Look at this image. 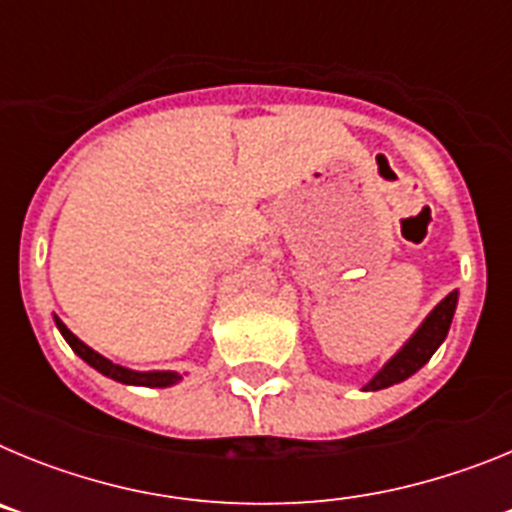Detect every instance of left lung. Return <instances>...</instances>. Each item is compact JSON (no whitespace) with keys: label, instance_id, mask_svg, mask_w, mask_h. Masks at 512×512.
I'll return each mask as SVG.
<instances>
[{"label":"left lung","instance_id":"8db88e82","mask_svg":"<svg viewBox=\"0 0 512 512\" xmlns=\"http://www.w3.org/2000/svg\"><path fill=\"white\" fill-rule=\"evenodd\" d=\"M456 302H459V292H451V295L443 297L436 307L431 310V315L420 323V328L415 330L410 341L392 356L387 364L374 374V379L366 384L364 390H384V387H392L397 382H405L408 377H413L420 366L428 364L436 348L441 346L446 333L451 328V320H454Z\"/></svg>","mask_w":512,"mask_h":512}]
</instances>
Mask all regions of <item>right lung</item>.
Returning <instances> with one entry per match:
<instances>
[{"instance_id": "add662e5", "label": "right lung", "mask_w": 512, "mask_h": 512, "mask_svg": "<svg viewBox=\"0 0 512 512\" xmlns=\"http://www.w3.org/2000/svg\"><path fill=\"white\" fill-rule=\"evenodd\" d=\"M56 325L58 330H61V336L66 338V343L74 348V354H79L81 359L87 361L89 366H94L99 374L115 379V382L138 384V387H171V384H176L179 379H182V374L179 372H133V369H125V366L120 364H112L110 359H104V356L97 354L94 348H89L87 343L79 341V338H76L66 325H63L61 318H56Z\"/></svg>"}]
</instances>
